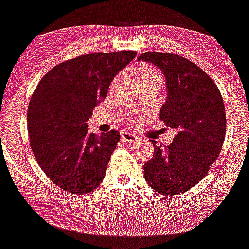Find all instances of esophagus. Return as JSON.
Instances as JSON below:
<instances>
[{"mask_svg": "<svg viewBox=\"0 0 249 249\" xmlns=\"http://www.w3.org/2000/svg\"><path fill=\"white\" fill-rule=\"evenodd\" d=\"M121 137H122L123 142H127V143L137 142L138 140H139V138H138L136 134H132V133H130V132H122Z\"/></svg>", "mask_w": 249, "mask_h": 249, "instance_id": "esophagus-1", "label": "esophagus"}]
</instances>
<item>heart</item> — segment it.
Listing matches in <instances>:
<instances>
[{
    "label": "heart",
    "mask_w": 249,
    "mask_h": 249,
    "mask_svg": "<svg viewBox=\"0 0 249 249\" xmlns=\"http://www.w3.org/2000/svg\"><path fill=\"white\" fill-rule=\"evenodd\" d=\"M151 73H158V71H155V70H152V68H149V70H147V71H145V73H143V74H142V75H145V74H151Z\"/></svg>",
    "instance_id": "heart-1"
}]
</instances>
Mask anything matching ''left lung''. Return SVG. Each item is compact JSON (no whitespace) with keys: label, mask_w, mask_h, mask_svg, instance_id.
I'll return each mask as SVG.
<instances>
[{"label":"left lung","mask_w":249,"mask_h":249,"mask_svg":"<svg viewBox=\"0 0 249 249\" xmlns=\"http://www.w3.org/2000/svg\"><path fill=\"white\" fill-rule=\"evenodd\" d=\"M139 60L162 71L168 96L159 115L176 131L167 147L151 140L154 155L143 164V175L159 194H182L204 178L220 153L226 132L223 97L213 80L188 59L145 52Z\"/></svg>","instance_id":"obj_1"}]
</instances>
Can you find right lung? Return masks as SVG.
Returning <instances> with one entry per match:
<instances>
[{"instance_id": "obj_1", "label": "right lung", "mask_w": 249, "mask_h": 249, "mask_svg": "<svg viewBox=\"0 0 249 249\" xmlns=\"http://www.w3.org/2000/svg\"><path fill=\"white\" fill-rule=\"evenodd\" d=\"M136 55V51L80 55L56 65L38 83L28 109L30 146L61 189L83 195L103 181L121 134L111 130L96 136L87 122L113 77Z\"/></svg>"}]
</instances>
